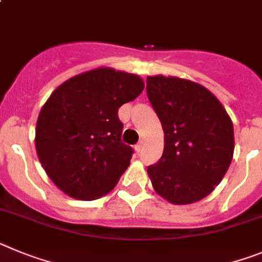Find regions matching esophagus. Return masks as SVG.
<instances>
[{"mask_svg": "<svg viewBox=\"0 0 262 262\" xmlns=\"http://www.w3.org/2000/svg\"><path fill=\"white\" fill-rule=\"evenodd\" d=\"M144 142H142V141H141V142H138L137 145H136V150H137V153H141V151H142V150H144Z\"/></svg>", "mask_w": 262, "mask_h": 262, "instance_id": "obj_1", "label": "esophagus"}]
</instances>
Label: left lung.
I'll use <instances>...</instances> for the list:
<instances>
[{"instance_id":"1","label":"left lung","mask_w":262,"mask_h":262,"mask_svg":"<svg viewBox=\"0 0 262 262\" xmlns=\"http://www.w3.org/2000/svg\"><path fill=\"white\" fill-rule=\"evenodd\" d=\"M146 91L165 133L162 157L147 167L151 185L170 203H195L215 190L231 165V117L210 91L191 80L147 76Z\"/></svg>"}]
</instances>
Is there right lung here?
Instances as JSON below:
<instances>
[{
	"mask_svg": "<svg viewBox=\"0 0 262 262\" xmlns=\"http://www.w3.org/2000/svg\"><path fill=\"white\" fill-rule=\"evenodd\" d=\"M144 87L137 75L104 67L76 75L51 93L38 116L35 149L64 194L95 200L117 185L133 154L121 141L118 108Z\"/></svg>",
	"mask_w": 262,
	"mask_h": 262,
	"instance_id": "1",
	"label": "right lung"
}]
</instances>
